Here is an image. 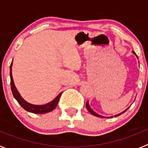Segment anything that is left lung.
Segmentation results:
<instances>
[{
    "label": "left lung",
    "instance_id": "1",
    "mask_svg": "<svg viewBox=\"0 0 148 148\" xmlns=\"http://www.w3.org/2000/svg\"><path fill=\"white\" fill-rule=\"evenodd\" d=\"M133 53H134V54L136 55V53H134V52H133ZM136 57H137V56H136ZM137 58H138V57H137ZM86 107H87V110H88L89 112H90V113H91V114H92V115H93V116H97V117H100V118H103V116H100V115L97 114V113H95V112H94V111L92 110L91 109V108H90V105H89L88 101H87V102H86ZM128 108H127V110H125V111H123L122 113H119V114H118V115H116V116H115V117H117V116H120V115H121V114H122V113H125V112H126V111L127 110H128ZM107 118H108V117H107Z\"/></svg>",
    "mask_w": 148,
    "mask_h": 148
}]
</instances>
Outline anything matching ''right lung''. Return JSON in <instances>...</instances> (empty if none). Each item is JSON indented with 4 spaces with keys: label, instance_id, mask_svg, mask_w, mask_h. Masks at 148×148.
Instances as JSON below:
<instances>
[{
    "label": "right lung",
    "instance_id": "1",
    "mask_svg": "<svg viewBox=\"0 0 148 148\" xmlns=\"http://www.w3.org/2000/svg\"><path fill=\"white\" fill-rule=\"evenodd\" d=\"M12 62L11 65H10V84H11V90L12 92L13 96L17 100L20 105L21 106L22 108L25 110L30 112V113H37V114H42V113H46L51 112L52 110L55 109L56 108V106L58 104V101H59L60 98H61V93H60L59 95L53 101H52L51 102L48 103L47 104H44V105H34V104H29V103L27 102L21 96V95L19 94V92H18L16 87L15 86V84L13 82L12 75Z\"/></svg>",
    "mask_w": 148,
    "mask_h": 148
}]
</instances>
